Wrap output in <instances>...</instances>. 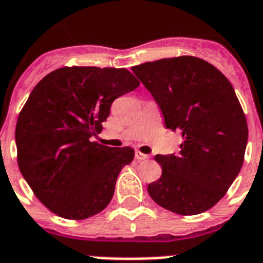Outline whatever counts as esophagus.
Here are the masks:
<instances>
[{"label": "esophagus", "instance_id": "esophagus-1", "mask_svg": "<svg viewBox=\"0 0 263 263\" xmlns=\"http://www.w3.org/2000/svg\"><path fill=\"white\" fill-rule=\"evenodd\" d=\"M149 158V155H145V154H142V152H140V151H136V159L137 160H145Z\"/></svg>", "mask_w": 263, "mask_h": 263}]
</instances>
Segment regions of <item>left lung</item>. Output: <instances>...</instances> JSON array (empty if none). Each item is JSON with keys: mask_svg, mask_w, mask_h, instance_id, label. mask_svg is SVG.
<instances>
[{"mask_svg": "<svg viewBox=\"0 0 263 263\" xmlns=\"http://www.w3.org/2000/svg\"><path fill=\"white\" fill-rule=\"evenodd\" d=\"M132 70L154 96L166 127L182 134L177 156H155L162 176L148 185L149 196L176 214L204 213L225 196L244 162L248 127L233 86L213 64L193 56Z\"/></svg>", "mask_w": 263, "mask_h": 263, "instance_id": "obj_1", "label": "left lung"}]
</instances>
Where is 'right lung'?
Masks as SVG:
<instances>
[{"mask_svg":"<svg viewBox=\"0 0 263 263\" xmlns=\"http://www.w3.org/2000/svg\"><path fill=\"white\" fill-rule=\"evenodd\" d=\"M140 82L126 68L63 67L32 89L16 123L17 164L38 200L59 217L86 219L114 196L130 146L93 141L114 100Z\"/></svg>","mask_w":263,"mask_h":263,"instance_id":"right-lung-1","label":"right lung"}]
</instances>
